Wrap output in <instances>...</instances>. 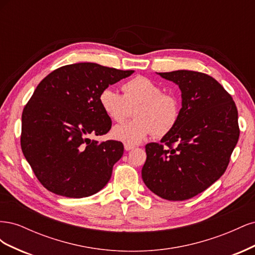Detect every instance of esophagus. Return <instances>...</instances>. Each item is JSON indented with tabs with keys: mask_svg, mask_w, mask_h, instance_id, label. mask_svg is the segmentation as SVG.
<instances>
[{
	"mask_svg": "<svg viewBox=\"0 0 255 255\" xmlns=\"http://www.w3.org/2000/svg\"><path fill=\"white\" fill-rule=\"evenodd\" d=\"M135 148V145L133 144H128V143H125V150L126 151H129V150H133Z\"/></svg>",
	"mask_w": 255,
	"mask_h": 255,
	"instance_id": "obj_1",
	"label": "esophagus"
}]
</instances>
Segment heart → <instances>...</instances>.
I'll list each match as a JSON object with an SVG mask.
<instances>
[{
	"mask_svg": "<svg viewBox=\"0 0 255 255\" xmlns=\"http://www.w3.org/2000/svg\"><path fill=\"white\" fill-rule=\"evenodd\" d=\"M123 96L112 88H104L99 95V104L111 120L122 122L135 109L136 119L115 127L112 136L128 144L143 141L155 133L165 136L176 126L181 115L179 99L166 94L163 88L145 76H136L122 85Z\"/></svg>",
	"mask_w": 255,
	"mask_h": 255,
	"instance_id": "heart-1",
	"label": "heart"
}]
</instances>
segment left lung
Listing matches in <instances>:
<instances>
[{
    "label": "left lung",
    "instance_id": "left-lung-1",
    "mask_svg": "<svg viewBox=\"0 0 255 255\" xmlns=\"http://www.w3.org/2000/svg\"><path fill=\"white\" fill-rule=\"evenodd\" d=\"M158 74L179 86L182 109L161 143L145 145L141 176L158 197L184 201L225 173L239 138L238 113L231 95L210 75L189 70Z\"/></svg>",
    "mask_w": 255,
    "mask_h": 255
}]
</instances>
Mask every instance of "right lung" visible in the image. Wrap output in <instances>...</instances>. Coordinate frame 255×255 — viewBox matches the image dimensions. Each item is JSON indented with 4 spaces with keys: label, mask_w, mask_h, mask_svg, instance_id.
<instances>
[{
    "label": "right lung",
    "mask_w": 255,
    "mask_h": 255,
    "mask_svg": "<svg viewBox=\"0 0 255 255\" xmlns=\"http://www.w3.org/2000/svg\"><path fill=\"white\" fill-rule=\"evenodd\" d=\"M133 73L79 63L56 69L39 83L22 113L21 149L43 187L84 198L109 183L123 144L87 136L104 135L112 128L100 107V92Z\"/></svg>",
    "instance_id": "right-lung-1"
}]
</instances>
